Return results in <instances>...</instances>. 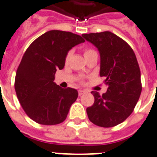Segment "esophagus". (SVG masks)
I'll return each mask as SVG.
<instances>
[{"label": "esophagus", "instance_id": "esophagus-1", "mask_svg": "<svg viewBox=\"0 0 157 157\" xmlns=\"http://www.w3.org/2000/svg\"><path fill=\"white\" fill-rule=\"evenodd\" d=\"M85 93H86V92H85L84 90H78V95H79V96L83 95V94H85Z\"/></svg>", "mask_w": 157, "mask_h": 157}]
</instances>
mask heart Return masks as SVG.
Here are the masks:
<instances>
[{"mask_svg": "<svg viewBox=\"0 0 157 157\" xmlns=\"http://www.w3.org/2000/svg\"><path fill=\"white\" fill-rule=\"evenodd\" d=\"M94 53H96V52L94 50H93L91 48H86L84 50V57H87V56H89V55L94 54ZM70 57V52H68L67 55V57H66V61L68 60V58Z\"/></svg>", "mask_w": 157, "mask_h": 157, "instance_id": "1", "label": "heart"}]
</instances>
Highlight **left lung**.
<instances>
[{
    "label": "left lung",
    "instance_id": "1",
    "mask_svg": "<svg viewBox=\"0 0 157 157\" xmlns=\"http://www.w3.org/2000/svg\"><path fill=\"white\" fill-rule=\"evenodd\" d=\"M100 55V77L108 86L100 95L92 91L94 103L86 109L90 121L105 128L121 124L133 112L141 93L140 71L130 45L110 32L83 34Z\"/></svg>",
    "mask_w": 157,
    "mask_h": 157
}]
</instances>
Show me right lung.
Returning <instances> with one entry per match:
<instances>
[{
    "label": "right lung",
    "instance_id": "right-lung-1",
    "mask_svg": "<svg viewBox=\"0 0 157 157\" xmlns=\"http://www.w3.org/2000/svg\"><path fill=\"white\" fill-rule=\"evenodd\" d=\"M82 42L84 39L79 35L52 30L37 37L24 53L16 74L15 90L24 111L36 123L52 125L67 118L78 94L57 85L55 73L63 68L68 51Z\"/></svg>",
    "mask_w": 157,
    "mask_h": 157
}]
</instances>
